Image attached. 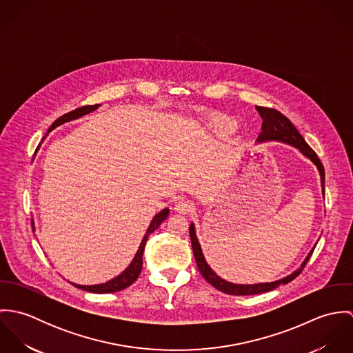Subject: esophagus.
I'll use <instances>...</instances> for the list:
<instances>
[{"label": "esophagus", "mask_w": 353, "mask_h": 353, "mask_svg": "<svg viewBox=\"0 0 353 353\" xmlns=\"http://www.w3.org/2000/svg\"><path fill=\"white\" fill-rule=\"evenodd\" d=\"M174 209L178 212V213H190L194 210V203L186 199H178L176 201L174 202Z\"/></svg>", "instance_id": "1"}]
</instances>
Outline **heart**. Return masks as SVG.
I'll return each instance as SVG.
<instances>
[{"mask_svg":"<svg viewBox=\"0 0 353 353\" xmlns=\"http://www.w3.org/2000/svg\"><path fill=\"white\" fill-rule=\"evenodd\" d=\"M210 126L217 134L224 136V134H230L235 130L236 122L230 117H216L210 121Z\"/></svg>","mask_w":353,"mask_h":353,"instance_id":"heart-1","label":"heart"}]
</instances>
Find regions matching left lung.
Listing matches in <instances>:
<instances>
[{"mask_svg": "<svg viewBox=\"0 0 353 353\" xmlns=\"http://www.w3.org/2000/svg\"><path fill=\"white\" fill-rule=\"evenodd\" d=\"M256 110L259 112V115L262 117V132L258 136V141H283L287 143L295 148H298L299 151L302 152L305 157H308L318 168L319 174H321V181H322V190L325 194V168L319 160V157L316 156V153L311 150V147L304 141L302 134L298 132V129L292 125V122L283 115L280 111L274 110V108H269V107H259L256 105ZM189 234H190V239H192V246H193V254L199 266V270L203 276V279L213 285L216 290L228 294V295H236V296H242V295H256V294H263V292H269L274 288H277L279 285L283 284H288L290 281H292L294 279H296L301 273H302L303 268L305 266V263L308 262L312 250L308 254V256L304 259L302 266L294 272L292 274L273 281V283H261V284H252V285H241V284H232L228 283L225 280H223L221 277H219L206 263L205 256L202 254L201 246L197 241L196 236V231H194V225L190 224L189 227Z\"/></svg>", "mask_w": 353, "mask_h": 353, "instance_id": "8db88e82", "label": "left lung"}]
</instances>
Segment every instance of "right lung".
I'll return each instance as SVG.
<instances>
[{
	"instance_id": "1",
	"label": "right lung",
	"mask_w": 353,
	"mask_h": 353,
	"mask_svg": "<svg viewBox=\"0 0 353 353\" xmlns=\"http://www.w3.org/2000/svg\"><path fill=\"white\" fill-rule=\"evenodd\" d=\"M101 104H92V105H83V107H79L73 111H69L66 114H63L62 117H59L58 119H55V122L50 126V129L48 130V133L51 132L54 128L62 125L63 122H68V121H72V119H76L79 117H83L97 108H99ZM170 210L168 209H163L160 213H157L153 220L151 221V225L150 228L147 230V234L144 235L143 241H141V245L139 248V250L136 252L132 263L128 266V269L125 272H122L118 277L104 283V284H98V285H79V284H74L77 288L80 290H84L87 292H94V294H111V292H117V291H122L125 288H128L129 285H132L140 276L141 273V269H143V252L145 249V245H147V239L148 236L151 235L152 232L167 219Z\"/></svg>"
}]
</instances>
